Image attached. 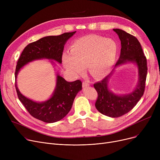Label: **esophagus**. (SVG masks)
<instances>
[{"instance_id":"1","label":"esophagus","mask_w":160,"mask_h":160,"mask_svg":"<svg viewBox=\"0 0 160 160\" xmlns=\"http://www.w3.org/2000/svg\"><path fill=\"white\" fill-rule=\"evenodd\" d=\"M89 86V83L88 81H84L82 83V86L83 87H87V86Z\"/></svg>"}]
</instances>
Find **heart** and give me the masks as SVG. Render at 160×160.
<instances>
[{
	"label": "heart",
	"mask_w": 160,
	"mask_h": 160,
	"mask_svg": "<svg viewBox=\"0 0 160 160\" xmlns=\"http://www.w3.org/2000/svg\"><path fill=\"white\" fill-rule=\"evenodd\" d=\"M118 47L115 41L89 35L82 37L71 45L70 54L63 57L65 68L74 75L83 71L87 66L92 77L100 78L110 71L117 56Z\"/></svg>",
	"instance_id": "1"
}]
</instances>
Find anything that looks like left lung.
Returning a JSON list of instances; mask_svg holds the SVG:
<instances>
[{
  "label": "left lung",
  "mask_w": 160,
  "mask_h": 160,
  "mask_svg": "<svg viewBox=\"0 0 160 160\" xmlns=\"http://www.w3.org/2000/svg\"><path fill=\"white\" fill-rule=\"evenodd\" d=\"M119 36L121 43V55L115 66L127 62H135L139 69V83L132 93L119 96L108 89V76L101 81L94 83L98 97L95 107L102 114L110 117H119L128 113L143 95L147 74V58L142 52L138 39L121 29H113Z\"/></svg>",
  "instance_id": "8db88e82"
}]
</instances>
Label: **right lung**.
<instances>
[{
  "mask_svg": "<svg viewBox=\"0 0 160 160\" xmlns=\"http://www.w3.org/2000/svg\"><path fill=\"white\" fill-rule=\"evenodd\" d=\"M75 32H65L59 36L44 37L28 44L24 48L17 63L15 80L20 69L33 60L47 58L61 63L64 45ZM15 89L19 100L32 117L45 122L52 123L62 119L69 112L76 95L82 89V82L77 80L69 82L58 75L56 88L52 97L42 103L33 102L23 96L16 83Z\"/></svg>",
  "mask_w": 160,
  "mask_h": 160,
  "instance_id": "add662e5",
  "label": "right lung"
}]
</instances>
